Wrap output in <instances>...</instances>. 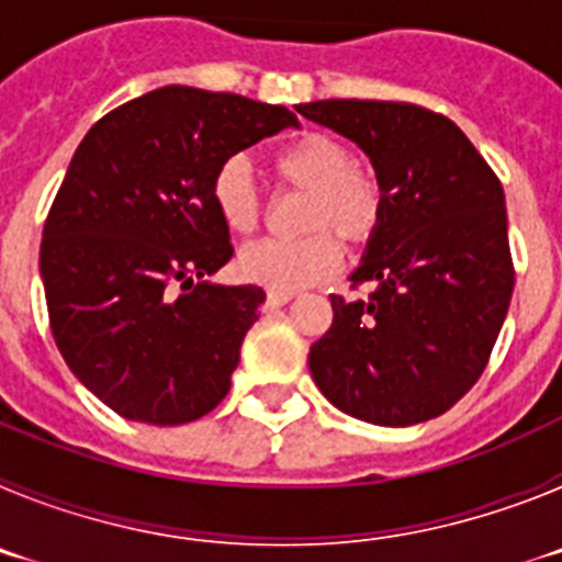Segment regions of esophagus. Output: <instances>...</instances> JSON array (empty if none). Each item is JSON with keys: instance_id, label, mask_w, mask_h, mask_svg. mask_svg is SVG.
Listing matches in <instances>:
<instances>
[{"instance_id": "1", "label": "esophagus", "mask_w": 562, "mask_h": 562, "mask_svg": "<svg viewBox=\"0 0 562 562\" xmlns=\"http://www.w3.org/2000/svg\"><path fill=\"white\" fill-rule=\"evenodd\" d=\"M290 301H292V295H281V292H270V295H267V301H265V310H267V312L281 310V306L290 304Z\"/></svg>"}]
</instances>
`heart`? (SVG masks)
Returning <instances> with one entry per match:
<instances>
[{
	"mask_svg": "<svg viewBox=\"0 0 562 562\" xmlns=\"http://www.w3.org/2000/svg\"><path fill=\"white\" fill-rule=\"evenodd\" d=\"M278 180L292 191L306 193L301 231L310 233L295 241H256L238 252V276L270 292L292 295L321 284L337 270V241L362 247L376 233L385 207L376 173L355 162V154L335 134L306 132L272 157ZM211 202L222 225L247 236L261 222L258 191L247 160L231 157L213 173Z\"/></svg>",
	"mask_w": 562,
	"mask_h": 562,
	"instance_id": "b5f03b06",
	"label": "heart"
}]
</instances>
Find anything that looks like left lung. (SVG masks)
Wrapping results in <instances>:
<instances>
[{"label":"left lung","instance_id":"obj_1","mask_svg":"<svg viewBox=\"0 0 562 562\" xmlns=\"http://www.w3.org/2000/svg\"><path fill=\"white\" fill-rule=\"evenodd\" d=\"M297 112L369 154L385 207L355 286L310 349L321 394L355 419L408 428L484 374L515 286L504 188L450 117L416 103L315 101Z\"/></svg>","mask_w":562,"mask_h":562}]
</instances>
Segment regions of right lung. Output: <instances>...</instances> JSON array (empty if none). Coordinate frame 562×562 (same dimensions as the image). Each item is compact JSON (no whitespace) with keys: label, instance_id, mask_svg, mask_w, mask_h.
I'll list each match as a JSON object with an SVG mask.
<instances>
[{"label":"right lung","instance_id":"obj_1","mask_svg":"<svg viewBox=\"0 0 562 562\" xmlns=\"http://www.w3.org/2000/svg\"><path fill=\"white\" fill-rule=\"evenodd\" d=\"M286 126L284 106L162 87L103 114L72 154L38 258L49 329L123 419L186 425L231 391L265 290L207 281L233 256L211 182Z\"/></svg>","mask_w":562,"mask_h":562}]
</instances>
